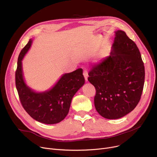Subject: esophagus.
<instances>
[{"mask_svg": "<svg viewBox=\"0 0 157 157\" xmlns=\"http://www.w3.org/2000/svg\"><path fill=\"white\" fill-rule=\"evenodd\" d=\"M83 75H84V77L85 80L87 82V77H88V74H87V71L86 70H84V71H83Z\"/></svg>", "mask_w": 157, "mask_h": 157, "instance_id": "esophagus-1", "label": "esophagus"}]
</instances>
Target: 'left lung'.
<instances>
[{"label": "left lung", "mask_w": 157, "mask_h": 157, "mask_svg": "<svg viewBox=\"0 0 157 157\" xmlns=\"http://www.w3.org/2000/svg\"><path fill=\"white\" fill-rule=\"evenodd\" d=\"M109 57L95 65L88 80L95 87L96 110L105 118L118 119L139 102L145 70L139 49L123 31L115 32Z\"/></svg>", "instance_id": "1"}]
</instances>
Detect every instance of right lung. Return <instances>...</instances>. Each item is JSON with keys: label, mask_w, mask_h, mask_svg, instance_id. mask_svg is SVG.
Wrapping results in <instances>:
<instances>
[{"label": "right lung", "mask_w": 157, "mask_h": 157, "mask_svg": "<svg viewBox=\"0 0 157 157\" xmlns=\"http://www.w3.org/2000/svg\"><path fill=\"white\" fill-rule=\"evenodd\" d=\"M32 42L33 39H29L18 58L15 84L18 96L24 109L35 121L46 124H57L67 116L74 95L85 83L82 69L63 74L47 91H34L25 82L22 63Z\"/></svg>", "instance_id": "1"}]
</instances>
